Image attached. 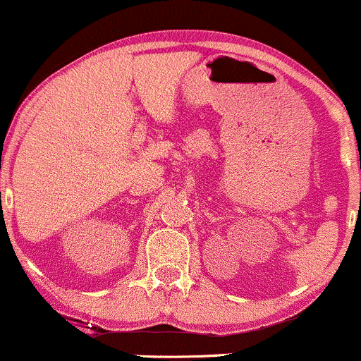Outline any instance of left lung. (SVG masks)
<instances>
[{
  "label": "left lung",
  "instance_id": "8db88e82",
  "mask_svg": "<svg viewBox=\"0 0 361 361\" xmlns=\"http://www.w3.org/2000/svg\"><path fill=\"white\" fill-rule=\"evenodd\" d=\"M360 169H361V157H360Z\"/></svg>",
  "mask_w": 361,
  "mask_h": 361
}]
</instances>
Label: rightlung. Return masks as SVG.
Listing matches in <instances>:
<instances>
[{
  "label": "right lung",
  "instance_id": "1",
  "mask_svg": "<svg viewBox=\"0 0 361 361\" xmlns=\"http://www.w3.org/2000/svg\"><path fill=\"white\" fill-rule=\"evenodd\" d=\"M0 204H1V192H0Z\"/></svg>",
  "mask_w": 361,
  "mask_h": 361
}]
</instances>
